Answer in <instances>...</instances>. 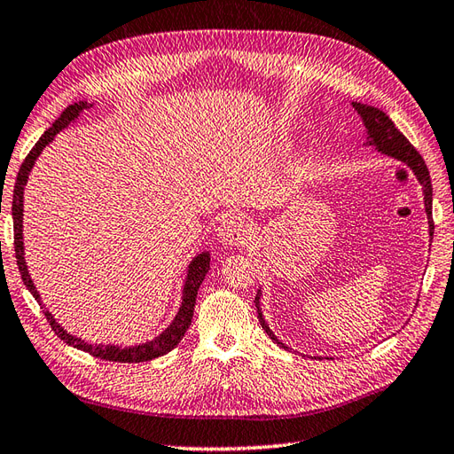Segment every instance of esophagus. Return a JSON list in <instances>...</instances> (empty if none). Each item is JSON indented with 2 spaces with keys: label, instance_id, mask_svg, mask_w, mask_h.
Masks as SVG:
<instances>
[{
  "label": "esophagus",
  "instance_id": "34e87169",
  "mask_svg": "<svg viewBox=\"0 0 454 454\" xmlns=\"http://www.w3.org/2000/svg\"><path fill=\"white\" fill-rule=\"evenodd\" d=\"M251 223L240 215H229L219 227V240L229 247H240L251 240Z\"/></svg>",
  "mask_w": 454,
  "mask_h": 454
}]
</instances>
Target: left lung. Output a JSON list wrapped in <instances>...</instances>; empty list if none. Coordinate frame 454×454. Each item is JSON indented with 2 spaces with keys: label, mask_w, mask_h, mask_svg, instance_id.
I'll use <instances>...</instances> for the list:
<instances>
[{
  "label": "left lung",
  "mask_w": 454,
  "mask_h": 454,
  "mask_svg": "<svg viewBox=\"0 0 454 454\" xmlns=\"http://www.w3.org/2000/svg\"><path fill=\"white\" fill-rule=\"evenodd\" d=\"M353 107L360 115V119H363V123L366 127V137H364L366 141L363 145L374 146V149L380 154L392 156V159L403 162L413 172L418 182L421 184L425 214H427V225H429V239H433V229H434V225H433V188H431L429 170H427V166H425V160L421 159V154L413 149V145L408 141V138L397 131L392 119L387 117L382 109H378L374 106L360 104V101H353ZM261 295H262V290H258L254 303H256L258 319H261L262 329L268 333V337H270L274 343H278L280 347L288 348L278 337L274 335L272 329L268 327V323L264 321L262 309H261Z\"/></svg>",
  "instance_id": "8db88e82"
}]
</instances>
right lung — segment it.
<instances>
[{
  "instance_id": "1",
  "label": "right lung",
  "mask_w": 454,
  "mask_h": 454,
  "mask_svg": "<svg viewBox=\"0 0 454 454\" xmlns=\"http://www.w3.org/2000/svg\"><path fill=\"white\" fill-rule=\"evenodd\" d=\"M94 107V104H88V101H76V104L68 106L67 109L62 111L60 117L57 121L52 123V127L49 131H44V135L39 138L31 153L27 154L25 162L21 164L20 174H17L15 180V190H13V206H12V215H13V233H15V258H17V266H20L21 278L27 286V290L33 294V298L39 301V305L43 308V313L49 319L52 331L64 340V343L84 350V353H90L91 356L104 358V360H111V363H146V360L159 358L180 343L184 333L188 331L192 317H193V305H196V298H198V290L206 278V274L209 270V253H200L198 256L192 258V262L188 264L186 270V280H184V288H182V303L180 309L176 313V317L172 319V323L166 327L159 337H154L153 340H146V343L141 345H133V347H119V345H98V343H88L86 339H80L76 335H72L67 329H64L60 323L54 319L52 313L44 308L41 301V294L36 292L35 284L31 280L29 268H27L25 262V245H23V193H25V186L27 180H29V174L33 170V166L39 159L41 153L44 151V146H49L54 137H57L60 131H64L70 123H76V119H80L82 115L86 114Z\"/></svg>"
}]
</instances>
